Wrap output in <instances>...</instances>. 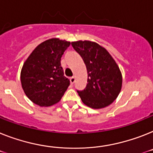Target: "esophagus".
Masks as SVG:
<instances>
[{"instance_id": "1", "label": "esophagus", "mask_w": 153, "mask_h": 153, "mask_svg": "<svg viewBox=\"0 0 153 153\" xmlns=\"http://www.w3.org/2000/svg\"><path fill=\"white\" fill-rule=\"evenodd\" d=\"M70 82H71V84H74V82H75V78H74V76L71 77V78H70Z\"/></svg>"}]
</instances>
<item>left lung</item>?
<instances>
[{"mask_svg":"<svg viewBox=\"0 0 153 153\" xmlns=\"http://www.w3.org/2000/svg\"><path fill=\"white\" fill-rule=\"evenodd\" d=\"M86 66L88 79L84 90L78 91L85 105L104 108L114 102L122 87V74L116 61L104 47L95 42H71Z\"/></svg>","mask_w":153,"mask_h":153,"instance_id":"left-lung-1","label":"left lung"}]
</instances>
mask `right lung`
<instances>
[{
    "label": "right lung",
    "mask_w": 153,
    "mask_h": 153,
    "mask_svg": "<svg viewBox=\"0 0 153 153\" xmlns=\"http://www.w3.org/2000/svg\"><path fill=\"white\" fill-rule=\"evenodd\" d=\"M68 41L52 38L36 47L21 71V83L27 97L39 106H50L61 100L68 88L61 59L70 46Z\"/></svg>",
    "instance_id": "add662e5"
}]
</instances>
